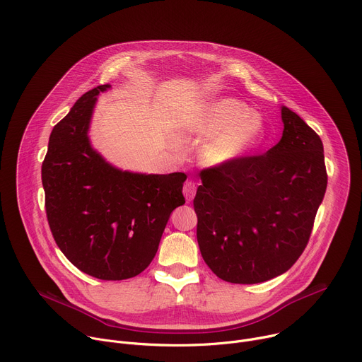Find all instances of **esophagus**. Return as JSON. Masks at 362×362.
I'll list each match as a JSON object with an SVG mask.
<instances>
[{"instance_id":"obj_1","label":"esophagus","mask_w":362,"mask_h":362,"mask_svg":"<svg viewBox=\"0 0 362 362\" xmlns=\"http://www.w3.org/2000/svg\"><path fill=\"white\" fill-rule=\"evenodd\" d=\"M183 194L186 200H192L196 194V183L193 180H186L183 185Z\"/></svg>"}]
</instances>
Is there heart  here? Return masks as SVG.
I'll return each mask as SVG.
<instances>
[{
    "label": "heart",
    "mask_w": 362,
    "mask_h": 362,
    "mask_svg": "<svg viewBox=\"0 0 362 362\" xmlns=\"http://www.w3.org/2000/svg\"><path fill=\"white\" fill-rule=\"evenodd\" d=\"M187 130L209 137L200 148L203 163L209 166H225L247 156L265 137L262 116L232 97L206 105L187 122Z\"/></svg>",
    "instance_id": "heart-1"
}]
</instances>
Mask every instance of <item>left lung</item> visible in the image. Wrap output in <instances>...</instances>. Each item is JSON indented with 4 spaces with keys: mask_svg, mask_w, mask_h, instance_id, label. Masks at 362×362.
<instances>
[{
    "mask_svg": "<svg viewBox=\"0 0 362 362\" xmlns=\"http://www.w3.org/2000/svg\"><path fill=\"white\" fill-rule=\"evenodd\" d=\"M282 139L267 153L200 173L193 208L203 259L221 279L259 284L302 255L327 190L324 146L282 106Z\"/></svg>",
    "mask_w": 362,
    "mask_h": 362,
    "instance_id": "8db88e82",
    "label": "left lung"
}]
</instances>
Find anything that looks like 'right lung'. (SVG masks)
<instances>
[{"instance_id": "right-lung-1", "label": "right lung", "mask_w": 362, "mask_h": 362, "mask_svg": "<svg viewBox=\"0 0 362 362\" xmlns=\"http://www.w3.org/2000/svg\"><path fill=\"white\" fill-rule=\"evenodd\" d=\"M83 94L49 134L41 166L51 233L67 259L103 281L143 272L158 252L170 214L185 203V173L141 175L100 156L87 132L97 95Z\"/></svg>"}]
</instances>
